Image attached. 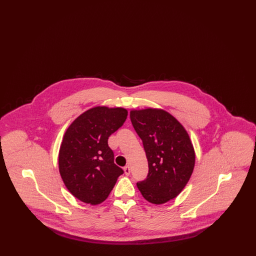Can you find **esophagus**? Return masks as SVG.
I'll return each instance as SVG.
<instances>
[{
    "mask_svg": "<svg viewBox=\"0 0 256 256\" xmlns=\"http://www.w3.org/2000/svg\"><path fill=\"white\" fill-rule=\"evenodd\" d=\"M124 174H126V176H128V174H130V168L128 165H126V167H124Z\"/></svg>",
    "mask_w": 256,
    "mask_h": 256,
    "instance_id": "1",
    "label": "esophagus"
}]
</instances>
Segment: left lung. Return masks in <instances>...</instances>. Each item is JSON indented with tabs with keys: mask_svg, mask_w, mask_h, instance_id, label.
<instances>
[{
	"mask_svg": "<svg viewBox=\"0 0 256 256\" xmlns=\"http://www.w3.org/2000/svg\"><path fill=\"white\" fill-rule=\"evenodd\" d=\"M130 121L148 163L146 178L137 187L148 202L165 204L189 182L195 166L194 146L182 124L165 110H132Z\"/></svg>",
	"mask_w": 256,
	"mask_h": 256,
	"instance_id": "1",
	"label": "left lung"
}]
</instances>
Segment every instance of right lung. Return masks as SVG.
Instances as JSON below:
<instances>
[{
	"label": "right lung",
	"instance_id": "obj_1",
	"mask_svg": "<svg viewBox=\"0 0 256 256\" xmlns=\"http://www.w3.org/2000/svg\"><path fill=\"white\" fill-rule=\"evenodd\" d=\"M128 116L122 108L96 106L80 114L63 136L58 154L61 178L69 192L92 206L106 200L124 170L114 163L108 140Z\"/></svg>",
	"mask_w": 256,
	"mask_h": 256
}]
</instances>
